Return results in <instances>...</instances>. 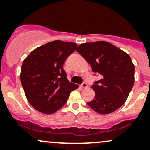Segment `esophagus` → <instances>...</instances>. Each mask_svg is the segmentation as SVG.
<instances>
[{
  "label": "esophagus",
  "instance_id": "obj_1",
  "mask_svg": "<svg viewBox=\"0 0 150 150\" xmlns=\"http://www.w3.org/2000/svg\"><path fill=\"white\" fill-rule=\"evenodd\" d=\"M81 87H82V88H86L87 87H88V83H87L86 82H84L81 85Z\"/></svg>",
  "mask_w": 150,
  "mask_h": 150
}]
</instances>
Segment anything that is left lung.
Here are the masks:
<instances>
[{"label":"left lung","instance_id":"left-lung-1","mask_svg":"<svg viewBox=\"0 0 150 150\" xmlns=\"http://www.w3.org/2000/svg\"><path fill=\"white\" fill-rule=\"evenodd\" d=\"M76 51L102 77L91 87L95 97L87 104L100 114L119 109L127 99L135 82V65L130 57L105 41L81 44Z\"/></svg>","mask_w":150,"mask_h":150}]
</instances>
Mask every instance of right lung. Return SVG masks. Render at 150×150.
<instances>
[{
    "label": "right lung",
    "instance_id": "1",
    "mask_svg": "<svg viewBox=\"0 0 150 150\" xmlns=\"http://www.w3.org/2000/svg\"><path fill=\"white\" fill-rule=\"evenodd\" d=\"M76 47L75 42L53 41L31 51L23 61L21 82L28 102L37 110L54 113L78 88L79 85L68 80L62 68Z\"/></svg>",
    "mask_w": 150,
    "mask_h": 150
}]
</instances>
